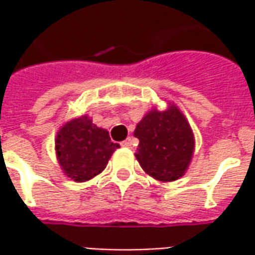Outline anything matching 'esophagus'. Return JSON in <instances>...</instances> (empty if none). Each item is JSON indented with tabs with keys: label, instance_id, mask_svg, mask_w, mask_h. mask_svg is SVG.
Returning <instances> with one entry per match:
<instances>
[{
	"label": "esophagus",
	"instance_id": "1",
	"mask_svg": "<svg viewBox=\"0 0 255 255\" xmlns=\"http://www.w3.org/2000/svg\"><path fill=\"white\" fill-rule=\"evenodd\" d=\"M123 147H132V138H127L122 142Z\"/></svg>",
	"mask_w": 255,
	"mask_h": 255
}]
</instances>
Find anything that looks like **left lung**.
<instances>
[{
  "label": "left lung",
  "instance_id": "left-lung-1",
  "mask_svg": "<svg viewBox=\"0 0 255 255\" xmlns=\"http://www.w3.org/2000/svg\"><path fill=\"white\" fill-rule=\"evenodd\" d=\"M133 135L139 139L136 160L146 173L161 182L184 175L194 151L191 127L175 105L153 111L140 120Z\"/></svg>",
  "mask_w": 255,
  "mask_h": 255
}]
</instances>
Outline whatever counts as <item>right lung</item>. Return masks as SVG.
<instances>
[{"instance_id":"1","label":"right lung","mask_w":255,"mask_h":255,"mask_svg":"<svg viewBox=\"0 0 255 255\" xmlns=\"http://www.w3.org/2000/svg\"><path fill=\"white\" fill-rule=\"evenodd\" d=\"M117 147L120 144L112 142L109 132L94 126L87 116L67 123L56 139L58 162L75 182H86L101 173Z\"/></svg>"}]
</instances>
